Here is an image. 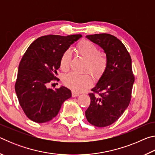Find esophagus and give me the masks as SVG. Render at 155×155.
<instances>
[{"mask_svg":"<svg viewBox=\"0 0 155 155\" xmlns=\"http://www.w3.org/2000/svg\"><path fill=\"white\" fill-rule=\"evenodd\" d=\"M72 97H77V96H79L80 94H78V93L75 92V91H72Z\"/></svg>","mask_w":155,"mask_h":155,"instance_id":"esophagus-1","label":"esophagus"}]
</instances>
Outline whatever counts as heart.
Instances as JSON below:
<instances>
[{"instance_id": "b5f03b06", "label": "heart", "mask_w": 155, "mask_h": 155, "mask_svg": "<svg viewBox=\"0 0 155 155\" xmlns=\"http://www.w3.org/2000/svg\"><path fill=\"white\" fill-rule=\"evenodd\" d=\"M76 52L86 59L85 71H88L95 78H98L105 71L108 65V58L103 52H100L95 44L88 40L81 41L76 47ZM71 53L69 51H65L61 57L59 62L60 68L63 71H67L70 68ZM68 87L76 92L85 91L90 87L91 79L87 74L78 75L70 73L64 80Z\"/></svg>"}]
</instances>
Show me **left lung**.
Instances as JSON below:
<instances>
[{"label": "left lung", "mask_w": 155, "mask_h": 155, "mask_svg": "<svg viewBox=\"0 0 155 155\" xmlns=\"http://www.w3.org/2000/svg\"><path fill=\"white\" fill-rule=\"evenodd\" d=\"M104 50L108 58L105 71L89 94L91 103L85 111L87 121L97 127L112 124L123 114L131 98L135 81L132 61L124 44L107 33L86 36Z\"/></svg>", "instance_id": "left-lung-1"}]
</instances>
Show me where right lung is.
<instances>
[{
    "instance_id": "add662e5",
    "label": "right lung",
    "mask_w": 155,
    "mask_h": 155,
    "mask_svg": "<svg viewBox=\"0 0 155 155\" xmlns=\"http://www.w3.org/2000/svg\"><path fill=\"white\" fill-rule=\"evenodd\" d=\"M78 35H49L35 40L25 52L18 67L15 90L26 115L32 121L44 123L58 114L62 104L71 98L69 89L52 90L48 83L57 79L60 59Z\"/></svg>"
}]
</instances>
